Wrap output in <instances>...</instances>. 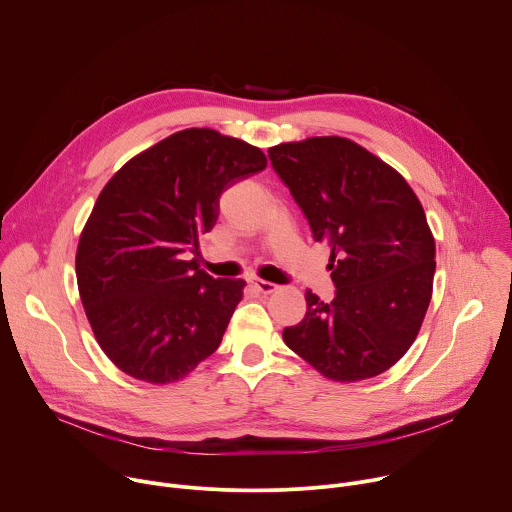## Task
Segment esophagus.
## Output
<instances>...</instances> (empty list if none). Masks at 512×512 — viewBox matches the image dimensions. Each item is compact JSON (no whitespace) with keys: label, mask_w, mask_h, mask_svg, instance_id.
Instances as JSON below:
<instances>
[{"label":"esophagus","mask_w":512,"mask_h":512,"mask_svg":"<svg viewBox=\"0 0 512 512\" xmlns=\"http://www.w3.org/2000/svg\"><path fill=\"white\" fill-rule=\"evenodd\" d=\"M251 287L257 291V294H263V296H269V294H273V291L277 289L275 283L263 281V279H253V281H251Z\"/></svg>","instance_id":"obj_1"}]
</instances>
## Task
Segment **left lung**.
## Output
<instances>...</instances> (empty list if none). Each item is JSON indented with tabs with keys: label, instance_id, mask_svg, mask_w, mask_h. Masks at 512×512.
Returning <instances> with one entry per match:
<instances>
[{
	"label": "left lung",
	"instance_id": "8db88e82",
	"mask_svg": "<svg viewBox=\"0 0 512 512\" xmlns=\"http://www.w3.org/2000/svg\"><path fill=\"white\" fill-rule=\"evenodd\" d=\"M330 249L332 302L306 289V316L283 342L326 379H373L409 350L429 308L435 239L407 180L352 139L287 141L267 150Z\"/></svg>",
	"mask_w": 512,
	"mask_h": 512
}]
</instances>
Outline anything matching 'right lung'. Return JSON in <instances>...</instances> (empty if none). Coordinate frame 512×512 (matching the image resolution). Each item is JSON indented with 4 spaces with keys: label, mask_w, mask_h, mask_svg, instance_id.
Returning a JSON list of instances; mask_svg holds the SVG:
<instances>
[{
    "label": "right lung",
    "mask_w": 512,
    "mask_h": 512,
    "mask_svg": "<svg viewBox=\"0 0 512 512\" xmlns=\"http://www.w3.org/2000/svg\"><path fill=\"white\" fill-rule=\"evenodd\" d=\"M255 145L208 127L168 135L101 190L77 247V283L101 350L125 375L168 385L223 340L243 279H214L182 253L218 218V198L265 170Z\"/></svg>",
    "instance_id": "right-lung-1"
}]
</instances>
